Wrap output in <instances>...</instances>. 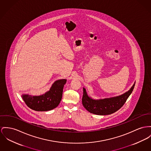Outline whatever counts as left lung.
Returning <instances> with one entry per match:
<instances>
[{"label":"left lung","instance_id":"8db88e82","mask_svg":"<svg viewBox=\"0 0 151 151\" xmlns=\"http://www.w3.org/2000/svg\"><path fill=\"white\" fill-rule=\"evenodd\" d=\"M135 82L127 92L120 96L95 100L89 96L86 89L83 88V97L82 99V105L84 108L91 113L97 115L111 114L120 109L125 104L134 89Z\"/></svg>","mask_w":151,"mask_h":151}]
</instances>
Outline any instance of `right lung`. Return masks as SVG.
<instances>
[{
	"label": "right lung",
	"mask_w": 151,
	"mask_h": 151,
	"mask_svg": "<svg viewBox=\"0 0 151 151\" xmlns=\"http://www.w3.org/2000/svg\"><path fill=\"white\" fill-rule=\"evenodd\" d=\"M66 79L55 81L50 90L40 96L23 94L22 97L30 109L35 111H49L54 109L60 104Z\"/></svg>",
	"instance_id": "obj_1"
}]
</instances>
